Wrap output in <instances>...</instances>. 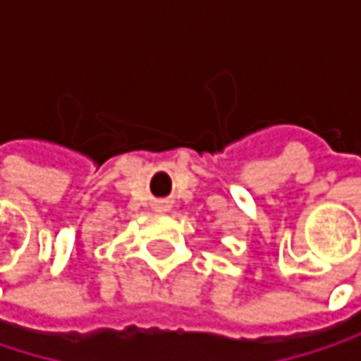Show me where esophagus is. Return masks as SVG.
<instances>
[{
    "label": "esophagus",
    "mask_w": 361,
    "mask_h": 361,
    "mask_svg": "<svg viewBox=\"0 0 361 361\" xmlns=\"http://www.w3.org/2000/svg\"><path fill=\"white\" fill-rule=\"evenodd\" d=\"M165 209V204H159V211H163Z\"/></svg>",
    "instance_id": "34e87169"
}]
</instances>
